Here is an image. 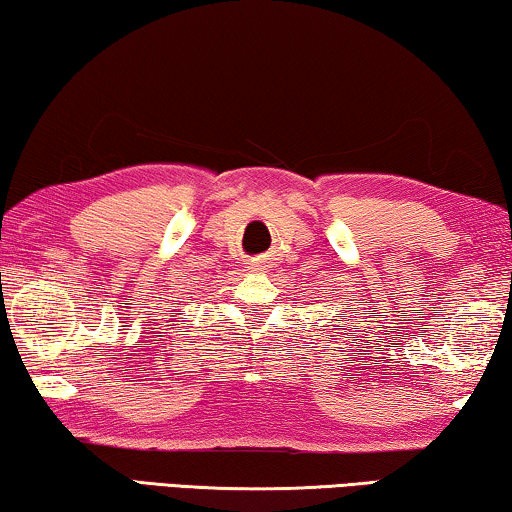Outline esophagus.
Listing matches in <instances>:
<instances>
[{"instance_id": "1", "label": "esophagus", "mask_w": 512, "mask_h": 512, "mask_svg": "<svg viewBox=\"0 0 512 512\" xmlns=\"http://www.w3.org/2000/svg\"><path fill=\"white\" fill-rule=\"evenodd\" d=\"M250 266H253V269H257V271H266L271 266V259H269V255H262V257H255L253 262H250Z\"/></svg>"}]
</instances>
